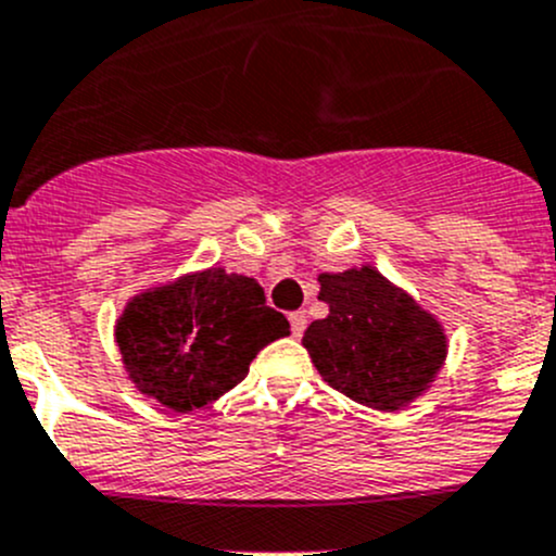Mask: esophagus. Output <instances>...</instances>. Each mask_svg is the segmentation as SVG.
Instances as JSON below:
<instances>
[{"mask_svg": "<svg viewBox=\"0 0 556 556\" xmlns=\"http://www.w3.org/2000/svg\"><path fill=\"white\" fill-rule=\"evenodd\" d=\"M289 324H291V334H294V338H300V334L305 332V327H307V316H305V311H294V313H289Z\"/></svg>", "mask_w": 556, "mask_h": 556, "instance_id": "obj_1", "label": "esophagus"}]
</instances>
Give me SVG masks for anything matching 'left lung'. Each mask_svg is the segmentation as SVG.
Segmentation results:
<instances>
[{"instance_id":"left-lung-1","label":"left lung","mask_w":556,"mask_h":556,"mask_svg":"<svg viewBox=\"0 0 556 556\" xmlns=\"http://www.w3.org/2000/svg\"><path fill=\"white\" fill-rule=\"evenodd\" d=\"M327 318L305 329L302 345L324 381L378 410L414 403L446 362L441 321L376 267L321 273Z\"/></svg>"}]
</instances>
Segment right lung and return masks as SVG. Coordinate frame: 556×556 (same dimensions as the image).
<instances>
[{
    "label": "right lung",
    "mask_w": 556,
    "mask_h": 556,
    "mask_svg": "<svg viewBox=\"0 0 556 556\" xmlns=\"http://www.w3.org/2000/svg\"><path fill=\"white\" fill-rule=\"evenodd\" d=\"M283 334L289 321L265 305L262 286L222 267L142 291L115 324L129 381L175 414L238 387L256 354Z\"/></svg>",
    "instance_id": "obj_1"
}]
</instances>
